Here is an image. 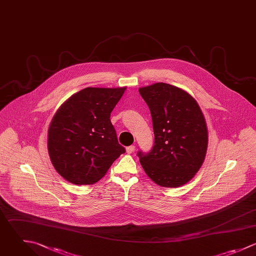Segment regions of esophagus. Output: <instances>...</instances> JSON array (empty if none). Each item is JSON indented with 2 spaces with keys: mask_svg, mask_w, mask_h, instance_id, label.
Instances as JSON below:
<instances>
[{
  "mask_svg": "<svg viewBox=\"0 0 256 256\" xmlns=\"http://www.w3.org/2000/svg\"><path fill=\"white\" fill-rule=\"evenodd\" d=\"M134 148H136L134 146H130L126 148V152L130 154H132L134 152Z\"/></svg>",
  "mask_w": 256,
  "mask_h": 256,
  "instance_id": "1",
  "label": "esophagus"
}]
</instances>
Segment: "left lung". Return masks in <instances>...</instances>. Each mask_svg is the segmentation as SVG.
<instances>
[{
  "mask_svg": "<svg viewBox=\"0 0 256 256\" xmlns=\"http://www.w3.org/2000/svg\"><path fill=\"white\" fill-rule=\"evenodd\" d=\"M148 104L154 134V146L148 154L138 152L148 176L164 188L188 182L206 158L208 132L198 102L186 90L156 82L140 88Z\"/></svg>",
  "mask_w": 256,
  "mask_h": 256,
  "instance_id": "1",
  "label": "left lung"
}]
</instances>
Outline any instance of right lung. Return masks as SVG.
I'll use <instances>...</instances> for the list:
<instances>
[{"instance_id":"add662e5","label":"right lung","mask_w":256,"mask_h":256,"mask_svg":"<svg viewBox=\"0 0 256 256\" xmlns=\"http://www.w3.org/2000/svg\"><path fill=\"white\" fill-rule=\"evenodd\" d=\"M126 88H86L54 114L48 132V150L54 170L66 180L92 184L126 152L110 120Z\"/></svg>"}]
</instances>
